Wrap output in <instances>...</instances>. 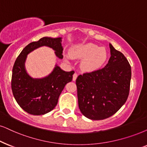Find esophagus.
I'll return each mask as SVG.
<instances>
[{
	"mask_svg": "<svg viewBox=\"0 0 147 147\" xmlns=\"http://www.w3.org/2000/svg\"><path fill=\"white\" fill-rule=\"evenodd\" d=\"M77 77H78V75H77V73H75L73 75V77H72V80H73L74 81H75L76 79H77Z\"/></svg>",
	"mask_w": 147,
	"mask_h": 147,
	"instance_id": "esophagus-1",
	"label": "esophagus"
}]
</instances>
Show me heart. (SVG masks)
I'll list each match as a JSON object with an SVG mask.
<instances>
[{
  "label": "heart",
  "instance_id": "b5f03b06",
  "mask_svg": "<svg viewBox=\"0 0 147 147\" xmlns=\"http://www.w3.org/2000/svg\"><path fill=\"white\" fill-rule=\"evenodd\" d=\"M70 56L82 60L81 67L87 72L94 71L102 66L107 58V51L105 47H100L98 45L88 42L75 46L70 51Z\"/></svg>",
  "mask_w": 147,
  "mask_h": 147
}]
</instances>
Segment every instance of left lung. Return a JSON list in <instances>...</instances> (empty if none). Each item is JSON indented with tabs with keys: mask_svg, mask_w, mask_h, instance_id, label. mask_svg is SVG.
<instances>
[{
	"mask_svg": "<svg viewBox=\"0 0 147 147\" xmlns=\"http://www.w3.org/2000/svg\"><path fill=\"white\" fill-rule=\"evenodd\" d=\"M111 57L101 69L78 76L76 80L80 111L87 118L102 120L116 113L129 95L131 66L121 52L109 44Z\"/></svg>",
	"mask_w": 147,
	"mask_h": 147,
	"instance_id": "obj_1",
	"label": "left lung"
}]
</instances>
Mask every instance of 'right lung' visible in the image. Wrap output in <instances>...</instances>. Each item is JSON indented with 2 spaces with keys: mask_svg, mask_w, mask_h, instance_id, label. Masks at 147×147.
<instances>
[{
  "mask_svg": "<svg viewBox=\"0 0 147 147\" xmlns=\"http://www.w3.org/2000/svg\"><path fill=\"white\" fill-rule=\"evenodd\" d=\"M62 38L42 37L24 48L14 63L12 70L11 90L20 107L29 114L41 115L53 110L66 83L70 82L75 72H66L55 65L51 74L42 79H34L26 72L25 62L27 55L42 46L55 50L60 59L63 58Z\"/></svg>",
  "mask_w": 147,
  "mask_h": 147,
  "instance_id": "right-lung-1",
  "label": "right lung"
}]
</instances>
